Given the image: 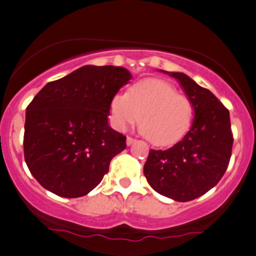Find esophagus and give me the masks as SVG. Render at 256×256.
Returning <instances> with one entry per match:
<instances>
[{
  "label": "esophagus",
  "mask_w": 256,
  "mask_h": 256,
  "mask_svg": "<svg viewBox=\"0 0 256 256\" xmlns=\"http://www.w3.org/2000/svg\"><path fill=\"white\" fill-rule=\"evenodd\" d=\"M134 143H136V139L134 138H132V137L126 138V144H128V146H130V145H132Z\"/></svg>",
  "instance_id": "1"
}]
</instances>
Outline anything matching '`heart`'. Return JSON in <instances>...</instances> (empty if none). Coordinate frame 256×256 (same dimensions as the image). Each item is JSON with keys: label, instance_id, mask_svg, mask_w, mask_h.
Segmentation results:
<instances>
[{"label": "heart", "instance_id": "obj_1", "mask_svg": "<svg viewBox=\"0 0 256 256\" xmlns=\"http://www.w3.org/2000/svg\"><path fill=\"white\" fill-rule=\"evenodd\" d=\"M112 124L119 131L140 122L142 131L152 144L169 146L190 131L195 106L166 80L148 78L136 82L126 93H116L110 102Z\"/></svg>", "mask_w": 256, "mask_h": 256}]
</instances>
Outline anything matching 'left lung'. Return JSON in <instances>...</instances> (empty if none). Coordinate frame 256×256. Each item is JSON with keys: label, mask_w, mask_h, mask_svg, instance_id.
Instances as JSON below:
<instances>
[{"label": "left lung", "mask_w": 256, "mask_h": 256, "mask_svg": "<svg viewBox=\"0 0 256 256\" xmlns=\"http://www.w3.org/2000/svg\"><path fill=\"white\" fill-rule=\"evenodd\" d=\"M166 73L177 79L192 102L195 120L190 131L172 148L150 150L144 174L154 192L188 202L214 188L227 170L234 142L230 117L209 90L197 85L186 74Z\"/></svg>", "instance_id": "left-lung-1"}]
</instances>
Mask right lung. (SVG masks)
Instances as JSON below:
<instances>
[{
    "label": "right lung",
    "mask_w": 256,
    "mask_h": 256,
    "mask_svg": "<svg viewBox=\"0 0 256 256\" xmlns=\"http://www.w3.org/2000/svg\"><path fill=\"white\" fill-rule=\"evenodd\" d=\"M131 73L82 66L48 82L26 110L24 160L48 192L76 198L93 190L125 150L126 137L108 126L110 102Z\"/></svg>",
    "instance_id": "1"
}]
</instances>
